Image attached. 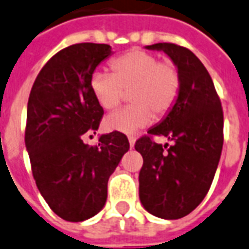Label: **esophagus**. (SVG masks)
Segmentation results:
<instances>
[{"label": "esophagus", "instance_id": "1", "mask_svg": "<svg viewBox=\"0 0 249 249\" xmlns=\"http://www.w3.org/2000/svg\"><path fill=\"white\" fill-rule=\"evenodd\" d=\"M128 140H129V146H130V148H133L134 142H136V139H134V136H129V137H128Z\"/></svg>", "mask_w": 249, "mask_h": 249}]
</instances>
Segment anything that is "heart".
<instances>
[{
  "instance_id": "heart-1",
  "label": "heart",
  "mask_w": 249,
  "mask_h": 249,
  "mask_svg": "<svg viewBox=\"0 0 249 249\" xmlns=\"http://www.w3.org/2000/svg\"><path fill=\"white\" fill-rule=\"evenodd\" d=\"M112 73L95 71L89 78V88L99 106L113 109L123 101L125 91H130L133 104L112 112L106 117L107 129L121 133H137L157 117L166 116L181 89V75L170 60H160L156 54L130 50L110 62Z\"/></svg>"
}]
</instances>
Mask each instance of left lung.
<instances>
[{"label": "left lung", "mask_w": 249, "mask_h": 249, "mask_svg": "<svg viewBox=\"0 0 249 249\" xmlns=\"http://www.w3.org/2000/svg\"><path fill=\"white\" fill-rule=\"evenodd\" d=\"M148 49L170 56L181 75V89L169 115L134 145L143 158L140 200L154 216L179 219L198 207L213 183L224 140L222 103L209 71L190 50L174 43ZM153 135H163L173 145L162 147Z\"/></svg>", "instance_id": "8db88e82"}]
</instances>
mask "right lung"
Returning <instances> with one entry per match:
<instances>
[{"label":"right lung","instance_id":"1","mask_svg":"<svg viewBox=\"0 0 249 249\" xmlns=\"http://www.w3.org/2000/svg\"><path fill=\"white\" fill-rule=\"evenodd\" d=\"M110 54L112 47L100 43L60 50L40 70L29 96L25 145L33 177L50 209L67 222H83L104 207L108 179L129 150L128 137L117 130L93 146L82 140L95 133L104 115L89 78Z\"/></svg>","mask_w":249,"mask_h":249}]
</instances>
